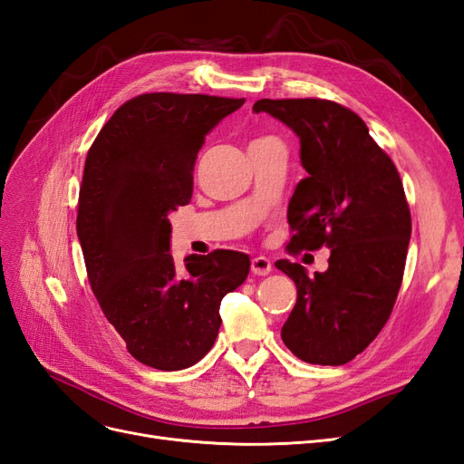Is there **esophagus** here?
<instances>
[{
  "mask_svg": "<svg viewBox=\"0 0 464 464\" xmlns=\"http://www.w3.org/2000/svg\"><path fill=\"white\" fill-rule=\"evenodd\" d=\"M271 271H273V265H271V261L266 259V257L259 256V257L251 259V273H254V275L265 276V275H269Z\"/></svg>",
  "mask_w": 464,
  "mask_h": 464,
  "instance_id": "esophagus-1",
  "label": "esophagus"
}]
</instances>
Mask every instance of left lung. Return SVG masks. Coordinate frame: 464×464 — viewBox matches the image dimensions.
Instances as JSON below:
<instances>
[{
    "label": "left lung",
    "instance_id": "8db88e82",
    "mask_svg": "<svg viewBox=\"0 0 464 464\" xmlns=\"http://www.w3.org/2000/svg\"><path fill=\"white\" fill-rule=\"evenodd\" d=\"M254 111L283 121L300 139L304 178L288 203V249H331L329 269L278 259L298 290L280 331L294 356L343 366L387 323L402 283L412 222L395 164L363 120L321 98H263Z\"/></svg>",
    "mask_w": 464,
    "mask_h": 464
}]
</instances>
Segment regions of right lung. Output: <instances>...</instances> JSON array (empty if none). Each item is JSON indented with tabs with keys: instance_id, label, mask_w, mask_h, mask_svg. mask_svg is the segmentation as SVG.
I'll list each match as a JSON object with an SVG mask.
<instances>
[{
	"instance_id": "1",
	"label": "right lung",
	"mask_w": 464,
	"mask_h": 464,
	"mask_svg": "<svg viewBox=\"0 0 464 464\" xmlns=\"http://www.w3.org/2000/svg\"><path fill=\"white\" fill-rule=\"evenodd\" d=\"M244 98L149 92L121 104L96 135L79 191L77 236L89 283L130 354L162 372L213 348L220 302L249 273L240 251L188 256L178 271L168 215L188 205L207 133Z\"/></svg>"
}]
</instances>
